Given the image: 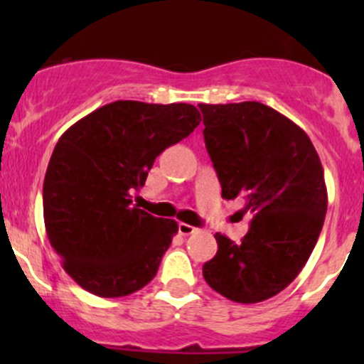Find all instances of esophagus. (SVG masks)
Instances as JSON below:
<instances>
[{
  "instance_id": "34e87169",
  "label": "esophagus",
  "mask_w": 364,
  "mask_h": 364,
  "mask_svg": "<svg viewBox=\"0 0 364 364\" xmlns=\"http://www.w3.org/2000/svg\"><path fill=\"white\" fill-rule=\"evenodd\" d=\"M178 230H179V234H181V236H190V234H193L196 232V227L193 225H188V223H183V222H179L178 223Z\"/></svg>"
}]
</instances>
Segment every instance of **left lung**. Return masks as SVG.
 <instances>
[{
    "instance_id": "8db88e82",
    "label": "left lung",
    "mask_w": 364,
    "mask_h": 364,
    "mask_svg": "<svg viewBox=\"0 0 364 364\" xmlns=\"http://www.w3.org/2000/svg\"><path fill=\"white\" fill-rule=\"evenodd\" d=\"M199 109L222 197L241 196V213L252 216L241 243L215 234L204 280L227 299L260 303L284 291L314 252L328 209L324 168L304 130L260 102Z\"/></svg>"
}]
</instances>
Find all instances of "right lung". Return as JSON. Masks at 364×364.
Wrapping results in <instances>:
<instances>
[{
	"label": "right lung",
	"instance_id": "right-lung-1",
	"mask_svg": "<svg viewBox=\"0 0 364 364\" xmlns=\"http://www.w3.org/2000/svg\"><path fill=\"white\" fill-rule=\"evenodd\" d=\"M200 123L190 104L117 100L68 128L43 179V222L63 269L100 297H121L155 278L178 223L132 204L155 159Z\"/></svg>",
	"mask_w": 364,
	"mask_h": 364
}]
</instances>
